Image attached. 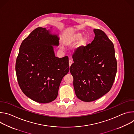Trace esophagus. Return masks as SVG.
<instances>
[{
    "instance_id": "1",
    "label": "esophagus",
    "mask_w": 134,
    "mask_h": 134,
    "mask_svg": "<svg viewBox=\"0 0 134 134\" xmlns=\"http://www.w3.org/2000/svg\"><path fill=\"white\" fill-rule=\"evenodd\" d=\"M72 64V60H71V59H69V66H70Z\"/></svg>"
}]
</instances>
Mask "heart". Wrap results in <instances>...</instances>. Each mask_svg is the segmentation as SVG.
<instances>
[{
    "mask_svg": "<svg viewBox=\"0 0 134 134\" xmlns=\"http://www.w3.org/2000/svg\"><path fill=\"white\" fill-rule=\"evenodd\" d=\"M82 37L83 34L80 32L70 35L66 38L64 41L65 44L68 46H72L80 41L78 45L76 47V50L80 51L82 47L86 46L88 42V38L87 36H85L83 37Z\"/></svg>",
    "mask_w": 134,
    "mask_h": 134,
    "instance_id": "b5f03b06",
    "label": "heart"
}]
</instances>
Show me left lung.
Masks as SVG:
<instances>
[{
	"instance_id": "left-lung-1",
	"label": "left lung",
	"mask_w": 134,
	"mask_h": 134,
	"mask_svg": "<svg viewBox=\"0 0 134 134\" xmlns=\"http://www.w3.org/2000/svg\"><path fill=\"white\" fill-rule=\"evenodd\" d=\"M93 31V41L76 51L70 67L76 97L84 102L95 101L107 93L117 73L113 43L102 30Z\"/></svg>"
}]
</instances>
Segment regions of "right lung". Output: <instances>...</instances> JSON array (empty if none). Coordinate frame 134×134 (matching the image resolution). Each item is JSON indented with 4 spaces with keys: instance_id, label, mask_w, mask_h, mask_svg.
Listing matches in <instances>:
<instances>
[{
    "instance_id": "1",
    "label": "right lung",
    "mask_w": 134,
    "mask_h": 134,
    "mask_svg": "<svg viewBox=\"0 0 134 134\" xmlns=\"http://www.w3.org/2000/svg\"><path fill=\"white\" fill-rule=\"evenodd\" d=\"M51 31L41 27L33 30L22 42L16 62L21 90L28 98L41 103L57 98L62 80L69 70L68 57L55 56L54 46L59 45V38Z\"/></svg>"
}]
</instances>
